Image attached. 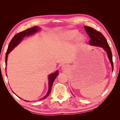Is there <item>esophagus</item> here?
<instances>
[{
	"label": "esophagus",
	"mask_w": 120,
	"mask_h": 120,
	"mask_svg": "<svg viewBox=\"0 0 120 120\" xmlns=\"http://www.w3.org/2000/svg\"><path fill=\"white\" fill-rule=\"evenodd\" d=\"M65 68H66V67L64 66H63L62 67V69H63V70H65Z\"/></svg>",
	"instance_id": "34e87169"
}]
</instances>
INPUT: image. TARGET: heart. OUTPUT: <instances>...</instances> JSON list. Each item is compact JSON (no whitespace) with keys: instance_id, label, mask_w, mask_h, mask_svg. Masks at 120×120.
<instances>
[{"instance_id":"b5f03b06","label":"heart","mask_w":120,"mask_h":120,"mask_svg":"<svg viewBox=\"0 0 120 120\" xmlns=\"http://www.w3.org/2000/svg\"><path fill=\"white\" fill-rule=\"evenodd\" d=\"M78 34V32L76 31L75 30H70L68 32V34L66 38V39L68 41H72L74 39V38L75 37V36L77 35ZM83 38L82 37H78L77 38H76V41H82V40Z\"/></svg>"}]
</instances>
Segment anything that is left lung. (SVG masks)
Returning <instances> with one entry per match:
<instances>
[{"label": "left lung", "mask_w": 120, "mask_h": 120, "mask_svg": "<svg viewBox=\"0 0 120 120\" xmlns=\"http://www.w3.org/2000/svg\"><path fill=\"white\" fill-rule=\"evenodd\" d=\"M84 28L86 33L88 34L90 38V41H89V44L90 45L99 46L101 48H102L106 52L108 57L111 64L112 72L114 69V65L113 62H112V53L106 38L100 32L97 31L92 27L85 26Z\"/></svg>", "instance_id": "left-lung-1"}]
</instances>
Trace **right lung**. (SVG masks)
<instances>
[{
  "label": "right lung",
  "instance_id": "right-lung-1",
  "mask_svg": "<svg viewBox=\"0 0 120 120\" xmlns=\"http://www.w3.org/2000/svg\"><path fill=\"white\" fill-rule=\"evenodd\" d=\"M39 27L38 26H34L31 28H30L27 29L26 30H24L22 32H20L19 33H18L17 34H15L14 36V37L11 39V41L10 42L9 44L8 45V50H7V52L6 53V56H5V64L7 65V60H8V54L10 53L11 51L13 49L15 48L20 43L21 41H22L23 38L25 37H28V36L34 34L37 32L39 30ZM6 69V68H5ZM59 75V71H56V72H54V73L50 74L49 75V90L48 93H47L46 95L42 98V99H40V100H42L46 99L47 97H48L49 95L50 94V92H51L52 90V87L53 84V82L54 81V79H56L57 76ZM14 93V92H13ZM15 94V93H14ZM25 101H29L24 100ZM39 101V100H38Z\"/></svg>",
  "mask_w": 120,
  "mask_h": 120
}]
</instances>
